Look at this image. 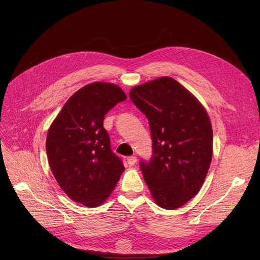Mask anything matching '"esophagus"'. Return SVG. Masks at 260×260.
Instances as JSON below:
<instances>
[{"mask_svg": "<svg viewBox=\"0 0 260 260\" xmlns=\"http://www.w3.org/2000/svg\"><path fill=\"white\" fill-rule=\"evenodd\" d=\"M136 162H137V157H136V156H129V157H127V165H128L129 167L135 166Z\"/></svg>", "mask_w": 260, "mask_h": 260, "instance_id": "1", "label": "esophagus"}]
</instances>
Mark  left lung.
Here are the masks:
<instances>
[{"mask_svg":"<svg viewBox=\"0 0 260 260\" xmlns=\"http://www.w3.org/2000/svg\"><path fill=\"white\" fill-rule=\"evenodd\" d=\"M129 98L146 116L152 135V158L140 161L144 180L160 208L178 209L198 194L211 166L209 115L170 77L132 88Z\"/></svg>","mask_w":260,"mask_h":260,"instance_id":"left-lung-1","label":"left lung"}]
</instances>
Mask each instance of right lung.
<instances>
[{"instance_id":"1","label":"right lung","mask_w":260,"mask_h":260,"mask_svg":"<svg viewBox=\"0 0 260 260\" xmlns=\"http://www.w3.org/2000/svg\"><path fill=\"white\" fill-rule=\"evenodd\" d=\"M124 100L118 85L90 83L67 100L48 129L46 153L54 178L68 197L85 207L102 204L124 171L103 127L109 109Z\"/></svg>"}]
</instances>
